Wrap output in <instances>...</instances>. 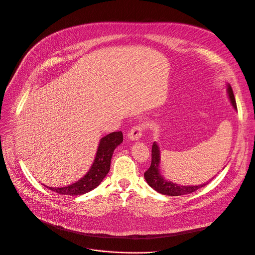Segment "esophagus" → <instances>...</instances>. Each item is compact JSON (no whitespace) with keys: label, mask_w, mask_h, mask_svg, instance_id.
<instances>
[{"label":"esophagus","mask_w":255,"mask_h":255,"mask_svg":"<svg viewBox=\"0 0 255 255\" xmlns=\"http://www.w3.org/2000/svg\"><path fill=\"white\" fill-rule=\"evenodd\" d=\"M144 129H145V125L144 124H137V125H135L130 130V132L128 134V138L130 140H132V141L138 140L142 136V134L144 132Z\"/></svg>","instance_id":"34e87169"}]
</instances>
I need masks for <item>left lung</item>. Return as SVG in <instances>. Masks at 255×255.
Segmentation results:
<instances>
[{
    "mask_svg": "<svg viewBox=\"0 0 255 255\" xmlns=\"http://www.w3.org/2000/svg\"><path fill=\"white\" fill-rule=\"evenodd\" d=\"M228 95H229V98H230V101H231L233 107L235 109H237L235 97H234L232 88L230 86H228ZM159 160H160L159 149H158L157 144L154 142L152 145V149H151V164H150L149 168L144 172V177H145V179H146L147 184L152 189H154L156 192H158L160 194L167 195V196L186 195V194L193 193L209 184V183H206L204 185L190 187V186H177L173 183H170V181L165 180L159 173V170H158Z\"/></svg>",
    "mask_w": 255,
    "mask_h": 255,
    "instance_id": "1",
    "label": "left lung"
}]
</instances>
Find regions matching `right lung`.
Here are the masks:
<instances>
[{"instance_id":"obj_1","label":"right lung","mask_w":255,"mask_h":255,"mask_svg":"<svg viewBox=\"0 0 255 255\" xmlns=\"http://www.w3.org/2000/svg\"><path fill=\"white\" fill-rule=\"evenodd\" d=\"M123 141L121 131L112 132L103 137L100 141L95 161L89 172L74 185L64 188H49V190L67 196H80L97 188L110 170L111 158L115 148Z\"/></svg>"}]
</instances>
